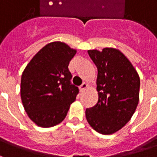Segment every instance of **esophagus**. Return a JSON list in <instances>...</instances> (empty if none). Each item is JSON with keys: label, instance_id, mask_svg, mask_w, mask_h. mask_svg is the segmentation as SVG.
Masks as SVG:
<instances>
[{"label": "esophagus", "instance_id": "34e87169", "mask_svg": "<svg viewBox=\"0 0 157 157\" xmlns=\"http://www.w3.org/2000/svg\"><path fill=\"white\" fill-rule=\"evenodd\" d=\"M87 86H88V85L86 84V82H84V83H82V85L80 86V90H81L82 92H83V91H84V90L86 89V87H87Z\"/></svg>", "mask_w": 157, "mask_h": 157}]
</instances>
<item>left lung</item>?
Masks as SVG:
<instances>
[{
    "label": "left lung",
    "mask_w": 157,
    "mask_h": 157,
    "mask_svg": "<svg viewBox=\"0 0 157 157\" xmlns=\"http://www.w3.org/2000/svg\"><path fill=\"white\" fill-rule=\"evenodd\" d=\"M98 69L96 105L86 109L89 125L101 134H112L128 123L140 99V79L131 62L116 48L88 50Z\"/></svg>",
    "instance_id": "left-lung-1"
}]
</instances>
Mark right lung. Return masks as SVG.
<instances>
[{"label": "right lung", "mask_w": 157, "mask_h": 157, "mask_svg": "<svg viewBox=\"0 0 157 157\" xmlns=\"http://www.w3.org/2000/svg\"><path fill=\"white\" fill-rule=\"evenodd\" d=\"M76 53L61 41L46 45L29 61L22 74L20 94L28 117L37 126L59 124L75 100L79 89L71 84L69 63Z\"/></svg>", "instance_id": "add662e5"}]
</instances>
